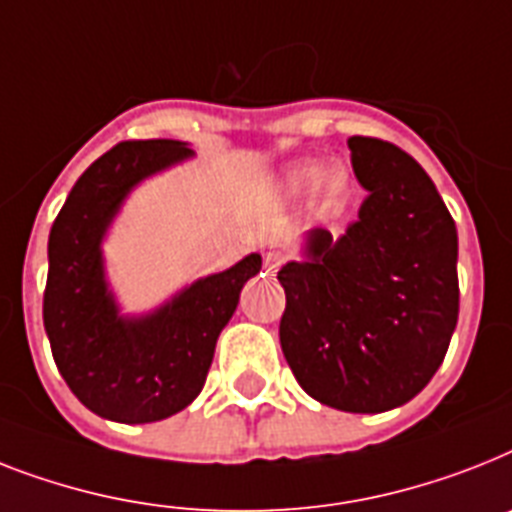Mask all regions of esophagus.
<instances>
[{"label":"esophagus","instance_id":"esophagus-1","mask_svg":"<svg viewBox=\"0 0 512 512\" xmlns=\"http://www.w3.org/2000/svg\"><path fill=\"white\" fill-rule=\"evenodd\" d=\"M278 268H281V255L268 252V255H265V270H268V273H276Z\"/></svg>","mask_w":512,"mask_h":512}]
</instances>
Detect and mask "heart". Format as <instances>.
<instances>
[{
	"mask_svg": "<svg viewBox=\"0 0 512 512\" xmlns=\"http://www.w3.org/2000/svg\"><path fill=\"white\" fill-rule=\"evenodd\" d=\"M323 172H326L323 165H318V162H307V165H299V168L294 170L292 178H289V184L297 191L313 189V186L321 184V197L328 199V202H336V199L347 191V176H344L342 170H328L326 177L322 176Z\"/></svg>",
	"mask_w": 512,
	"mask_h": 512,
	"instance_id": "heart-1",
	"label": "heart"
}]
</instances>
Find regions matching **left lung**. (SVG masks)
<instances>
[{"label":"left lung","instance_id":"1","mask_svg":"<svg viewBox=\"0 0 512 512\" xmlns=\"http://www.w3.org/2000/svg\"><path fill=\"white\" fill-rule=\"evenodd\" d=\"M368 197L339 239L307 234L278 270L281 350L313 400L344 413L410 402L442 365L458 326V231L426 170L384 139L350 136Z\"/></svg>","mask_w":512,"mask_h":512}]
</instances>
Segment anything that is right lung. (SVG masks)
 <instances>
[{"mask_svg":"<svg viewBox=\"0 0 512 512\" xmlns=\"http://www.w3.org/2000/svg\"><path fill=\"white\" fill-rule=\"evenodd\" d=\"M191 155L186 141H120L78 178L49 231L44 328L52 357L70 392L110 421H162L202 392L220 331L263 265L260 255H247L186 286L152 315H118L102 268V236L128 191Z\"/></svg>","mask_w":512,"mask_h":512,"instance_id":"add662e5","label":"right lung"}]
</instances>
